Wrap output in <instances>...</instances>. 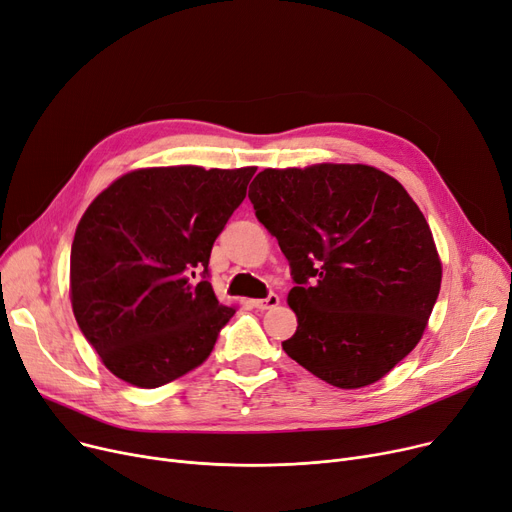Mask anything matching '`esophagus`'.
<instances>
[{
  "label": "esophagus",
  "mask_w": 512,
  "mask_h": 512,
  "mask_svg": "<svg viewBox=\"0 0 512 512\" xmlns=\"http://www.w3.org/2000/svg\"><path fill=\"white\" fill-rule=\"evenodd\" d=\"M278 303H280V297H278L276 293H270L265 299H255V301H253V305H255L257 309H272V307H276Z\"/></svg>",
  "instance_id": "1"
}]
</instances>
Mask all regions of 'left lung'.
<instances>
[{
	"mask_svg": "<svg viewBox=\"0 0 512 512\" xmlns=\"http://www.w3.org/2000/svg\"><path fill=\"white\" fill-rule=\"evenodd\" d=\"M295 286L297 332L282 349L318 379L360 389L416 347L441 286L425 215L368 165L263 169L249 188Z\"/></svg>",
	"mask_w": 512,
	"mask_h": 512,
	"instance_id": "obj_1",
	"label": "left lung"
}]
</instances>
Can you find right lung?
Returning <instances> with one entry per match:
<instances>
[{
	"label": "right lung",
	"instance_id": "add662e5",
	"mask_svg": "<svg viewBox=\"0 0 512 512\" xmlns=\"http://www.w3.org/2000/svg\"><path fill=\"white\" fill-rule=\"evenodd\" d=\"M255 171L138 169L83 213L71 247L73 314L121 381L154 389L209 358L236 311L217 301L209 257Z\"/></svg>",
	"mask_w": 512,
	"mask_h": 512
}]
</instances>
